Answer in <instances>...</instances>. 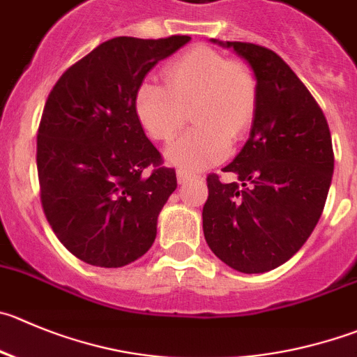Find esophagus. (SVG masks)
I'll return each instance as SVG.
<instances>
[{
  "instance_id": "34e87169",
  "label": "esophagus",
  "mask_w": 357,
  "mask_h": 357,
  "mask_svg": "<svg viewBox=\"0 0 357 357\" xmlns=\"http://www.w3.org/2000/svg\"><path fill=\"white\" fill-rule=\"evenodd\" d=\"M196 175H192V173L189 172H184V169H178L176 172V181H178V184H185V182H191L195 181Z\"/></svg>"
}]
</instances>
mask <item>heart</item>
<instances>
[{
    "label": "heart",
    "instance_id": "obj_1",
    "mask_svg": "<svg viewBox=\"0 0 357 357\" xmlns=\"http://www.w3.org/2000/svg\"><path fill=\"white\" fill-rule=\"evenodd\" d=\"M165 87L144 84L135 96V112L145 133L168 142L191 110L195 128L176 138L165 155L184 172H198L222 161L231 142L250 128L257 107L252 70L205 45L191 47L162 68Z\"/></svg>",
    "mask_w": 357,
    "mask_h": 357
}]
</instances>
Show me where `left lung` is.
Segmentation results:
<instances>
[{
    "label": "left lung",
    "instance_id": "left-lung-1",
    "mask_svg": "<svg viewBox=\"0 0 357 357\" xmlns=\"http://www.w3.org/2000/svg\"><path fill=\"white\" fill-rule=\"evenodd\" d=\"M231 49L252 70L257 107L249 140L222 172L206 176L203 233L212 252L242 273H264L301 249L321 219L333 176V147L324 114L273 50L243 42Z\"/></svg>",
    "mask_w": 357,
    "mask_h": 357
}]
</instances>
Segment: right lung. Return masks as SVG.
<instances>
[{"instance_id": "obj_1", "label": "right lung", "mask_w": 357, "mask_h": 357, "mask_svg": "<svg viewBox=\"0 0 357 357\" xmlns=\"http://www.w3.org/2000/svg\"><path fill=\"white\" fill-rule=\"evenodd\" d=\"M189 40H108L68 68L47 98L36 142L43 212L84 263L121 268L154 243L176 175L145 137L135 96L145 75Z\"/></svg>"}]
</instances>
